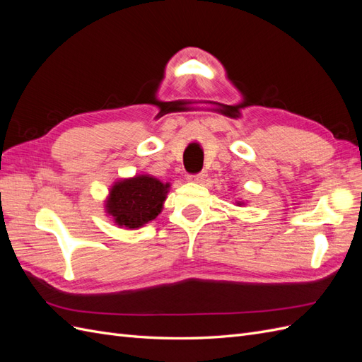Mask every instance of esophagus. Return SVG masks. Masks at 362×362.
I'll use <instances>...</instances> for the list:
<instances>
[{"label": "esophagus", "mask_w": 362, "mask_h": 362, "mask_svg": "<svg viewBox=\"0 0 362 362\" xmlns=\"http://www.w3.org/2000/svg\"><path fill=\"white\" fill-rule=\"evenodd\" d=\"M205 180H206V172H201L198 175H194V177H189V181L198 182V184H202Z\"/></svg>", "instance_id": "obj_1"}]
</instances>
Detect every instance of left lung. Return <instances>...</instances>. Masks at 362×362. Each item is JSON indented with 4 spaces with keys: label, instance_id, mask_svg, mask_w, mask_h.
I'll list each match as a JSON object with an SVG mask.
<instances>
[{
    "label": "left lung",
    "instance_id": "obj_1",
    "mask_svg": "<svg viewBox=\"0 0 362 362\" xmlns=\"http://www.w3.org/2000/svg\"><path fill=\"white\" fill-rule=\"evenodd\" d=\"M235 205L237 206H242V205H245V202L243 201H235Z\"/></svg>",
    "mask_w": 362,
    "mask_h": 362
}]
</instances>
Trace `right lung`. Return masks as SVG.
Instances as JSON below:
<instances>
[{
    "mask_svg": "<svg viewBox=\"0 0 362 362\" xmlns=\"http://www.w3.org/2000/svg\"><path fill=\"white\" fill-rule=\"evenodd\" d=\"M169 189V182L148 173L117 180L104 201L105 213L119 228H141L161 213Z\"/></svg>",
    "mask_w": 362,
    "mask_h": 362,
    "instance_id": "right-lung-1",
    "label": "right lung"
}]
</instances>
